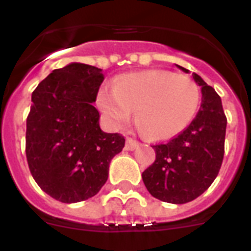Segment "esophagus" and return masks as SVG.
Instances as JSON below:
<instances>
[{
    "label": "esophagus",
    "mask_w": 251,
    "mask_h": 251,
    "mask_svg": "<svg viewBox=\"0 0 251 251\" xmlns=\"http://www.w3.org/2000/svg\"><path fill=\"white\" fill-rule=\"evenodd\" d=\"M138 146H139V143H138L137 141L131 139V138H127V139H126L125 149L127 150V151H134L135 149H138Z\"/></svg>",
    "instance_id": "obj_1"
}]
</instances>
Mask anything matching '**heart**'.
<instances>
[{
  "label": "heart",
  "mask_w": 251,
  "mask_h": 251,
  "mask_svg": "<svg viewBox=\"0 0 251 251\" xmlns=\"http://www.w3.org/2000/svg\"><path fill=\"white\" fill-rule=\"evenodd\" d=\"M201 91L186 75L165 70L129 73L116 78L112 90L101 88L98 105L112 126L129 121L134 112L135 125L146 137L167 139L190 125L198 112Z\"/></svg>",
  "instance_id": "1"
}]
</instances>
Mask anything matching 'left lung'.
I'll use <instances>...</instances> for the list:
<instances>
[{
    "label": "left lung",
    "mask_w": 251,
    "mask_h": 251,
    "mask_svg": "<svg viewBox=\"0 0 251 251\" xmlns=\"http://www.w3.org/2000/svg\"><path fill=\"white\" fill-rule=\"evenodd\" d=\"M193 79L202 92L201 109L178 137L152 146L156 159L142 173L150 194L173 204L191 202L203 194L216 178L224 157L226 117L222 99L198 74L193 73Z\"/></svg>",
    "instance_id": "obj_1"
}]
</instances>
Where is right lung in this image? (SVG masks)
<instances>
[{
    "label": "right lung",
    "instance_id": "right-lung-1",
    "mask_svg": "<svg viewBox=\"0 0 251 251\" xmlns=\"http://www.w3.org/2000/svg\"><path fill=\"white\" fill-rule=\"evenodd\" d=\"M102 80L101 69L72 62L53 70L32 92L25 156L41 190L62 203L98 194L110 161L125 146L122 135L99 125L94 102Z\"/></svg>",
    "mask_w": 251,
    "mask_h": 251
}]
</instances>
